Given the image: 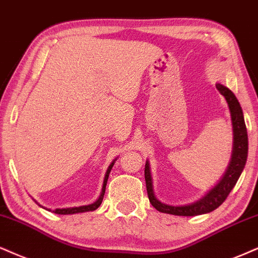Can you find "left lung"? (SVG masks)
Wrapping results in <instances>:
<instances>
[{"label": "left lung", "mask_w": 258, "mask_h": 258, "mask_svg": "<svg viewBox=\"0 0 258 258\" xmlns=\"http://www.w3.org/2000/svg\"><path fill=\"white\" fill-rule=\"evenodd\" d=\"M215 86H217L218 91L224 95L225 99L227 101L228 109H230L231 113L232 130H233V146H232L231 160L228 163L226 171H225L224 176L220 178V180L200 200H197L195 202L187 203V205L172 206L159 201L157 196H155L149 161L146 160L145 179L146 186H147L148 199L152 206L159 212L166 213V214L179 215V217H195V215L207 214V213L213 212L219 206H221L222 202L226 200L228 194L231 192V190L236 185L237 180L239 179L240 174L243 172L244 167H245L247 148H249L247 146L249 145H247V132L245 122H244L243 110H241L240 104L236 98V95L233 94V92L230 88L219 84V82Z\"/></svg>", "instance_id": "1"}]
</instances>
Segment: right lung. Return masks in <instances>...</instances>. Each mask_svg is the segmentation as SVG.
<instances>
[{
  "mask_svg": "<svg viewBox=\"0 0 258 258\" xmlns=\"http://www.w3.org/2000/svg\"><path fill=\"white\" fill-rule=\"evenodd\" d=\"M117 158L114 159V160L112 161V163L110 164V166L107 167L106 170V173H105V177H104V182H103V187H101V192L99 197H98L97 200L93 203H90V205H85V206H79V207H69V208H56L53 209V211H51L50 208H46V207H43L41 205H39L36 200V201L38 203V206H40L41 208L46 209V211H50L52 213H55V214H61V215H67V214H76V213H85V212H93L95 211V209L98 208L101 205V202H103V199H104V195H105V189H106V183H107V179H109V174L111 172V170H112V166L114 165V163H116Z\"/></svg>",
  "mask_w": 258,
  "mask_h": 258,
  "instance_id": "1",
  "label": "right lung"
}]
</instances>
